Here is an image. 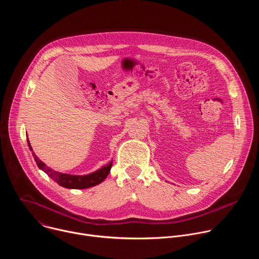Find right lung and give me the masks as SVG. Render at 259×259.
<instances>
[{"instance_id": "obj_1", "label": "right lung", "mask_w": 259, "mask_h": 259, "mask_svg": "<svg viewBox=\"0 0 259 259\" xmlns=\"http://www.w3.org/2000/svg\"><path fill=\"white\" fill-rule=\"evenodd\" d=\"M27 144L29 150L31 151L32 157L38 165V167L44 171L52 180L57 182L60 187H63L65 189H73V190H83V189H89L92 187L97 186V184L101 183L106 176L108 175L110 168L113 166V161H110L106 165L102 166L98 170L85 174V175H73V174H67V173H62L59 171H55L52 168L48 167L44 162H42L34 152L32 151V147L30 145L29 140L27 139Z\"/></svg>"}]
</instances>
